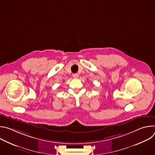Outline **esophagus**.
<instances>
[{"label":"esophagus","mask_w":155,"mask_h":155,"mask_svg":"<svg viewBox=\"0 0 155 155\" xmlns=\"http://www.w3.org/2000/svg\"><path fill=\"white\" fill-rule=\"evenodd\" d=\"M78 77H79V75L78 74H73V77L74 78H78Z\"/></svg>","instance_id":"1"}]
</instances>
